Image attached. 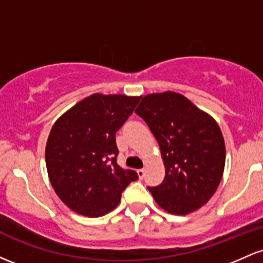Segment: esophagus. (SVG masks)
Wrapping results in <instances>:
<instances>
[{
  "label": "esophagus",
  "mask_w": 263,
  "mask_h": 263,
  "mask_svg": "<svg viewBox=\"0 0 263 263\" xmlns=\"http://www.w3.org/2000/svg\"><path fill=\"white\" fill-rule=\"evenodd\" d=\"M137 174H138V178H140V179H143L144 174H146V171H144V170H138L137 171Z\"/></svg>",
  "instance_id": "esophagus-1"
}]
</instances>
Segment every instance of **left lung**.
<instances>
[{"label":"left lung","instance_id":"1","mask_svg":"<svg viewBox=\"0 0 263 263\" xmlns=\"http://www.w3.org/2000/svg\"><path fill=\"white\" fill-rule=\"evenodd\" d=\"M136 114L156 137L164 163L163 182L148 186L156 203L176 215L206 204L221 182L226 158L215 120L173 91L146 95Z\"/></svg>","mask_w":263,"mask_h":263}]
</instances>
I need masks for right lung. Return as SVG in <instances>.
<instances>
[{
	"label": "right lung",
	"instance_id": "obj_1",
	"mask_svg": "<svg viewBox=\"0 0 263 263\" xmlns=\"http://www.w3.org/2000/svg\"><path fill=\"white\" fill-rule=\"evenodd\" d=\"M141 96L92 93L57 120L45 146V164L54 192L66 206L89 218L112 211L138 178L117 164L116 132Z\"/></svg>",
	"mask_w": 263,
	"mask_h": 263
}]
</instances>
